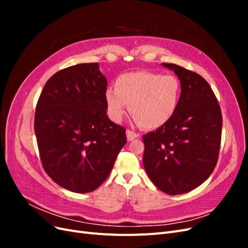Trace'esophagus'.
Masks as SVG:
<instances>
[{
	"label": "esophagus",
	"instance_id": "1",
	"mask_svg": "<svg viewBox=\"0 0 248 248\" xmlns=\"http://www.w3.org/2000/svg\"><path fill=\"white\" fill-rule=\"evenodd\" d=\"M126 137H127V140L130 141V140H133L134 139L139 138V134H137L136 132H133L131 130H127L126 131Z\"/></svg>",
	"mask_w": 248,
	"mask_h": 248
}]
</instances>
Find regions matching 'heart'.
Returning <instances> with one entry per match:
<instances>
[{"label": "heart", "mask_w": 248, "mask_h": 248, "mask_svg": "<svg viewBox=\"0 0 248 248\" xmlns=\"http://www.w3.org/2000/svg\"><path fill=\"white\" fill-rule=\"evenodd\" d=\"M181 93L179 79L168 74L138 71L120 76L116 89L108 88L107 109L112 121H122L129 104L134 121L144 128L156 129L168 123L178 108Z\"/></svg>", "instance_id": "heart-1"}]
</instances>
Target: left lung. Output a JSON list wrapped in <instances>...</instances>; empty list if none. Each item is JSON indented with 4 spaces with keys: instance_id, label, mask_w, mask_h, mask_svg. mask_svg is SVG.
Returning <instances> with one entry per match:
<instances>
[{
    "instance_id": "obj_1",
    "label": "left lung",
    "mask_w": 248,
    "mask_h": 248,
    "mask_svg": "<svg viewBox=\"0 0 248 248\" xmlns=\"http://www.w3.org/2000/svg\"><path fill=\"white\" fill-rule=\"evenodd\" d=\"M181 84L178 108L170 121L142 136L147 175L170 196L197 188L212 174L218 159L222 117L208 82L198 73L162 63Z\"/></svg>"
}]
</instances>
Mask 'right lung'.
Masks as SVG:
<instances>
[{
  "mask_svg": "<svg viewBox=\"0 0 248 248\" xmlns=\"http://www.w3.org/2000/svg\"><path fill=\"white\" fill-rule=\"evenodd\" d=\"M107 87L98 63L78 64L55 73L37 102L34 129L42 166L69 191L98 188L127 141L125 128L107 115Z\"/></svg>",
  "mask_w": 248,
  "mask_h": 248,
  "instance_id": "add662e5",
  "label": "right lung"
}]
</instances>
